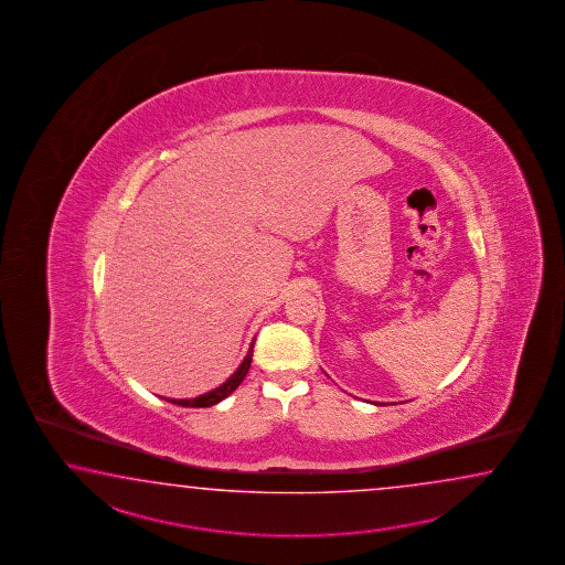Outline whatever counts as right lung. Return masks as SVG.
I'll return each instance as SVG.
<instances>
[{
	"mask_svg": "<svg viewBox=\"0 0 565 565\" xmlns=\"http://www.w3.org/2000/svg\"><path fill=\"white\" fill-rule=\"evenodd\" d=\"M253 351L254 341L250 343V349H248L246 358H244V361L238 365V370L232 373L224 384L217 385L216 390H212V392H207V394H202V396L193 397V399H169L168 397V402H173V404L183 406V408H210V406H214L217 402L226 399V397H228L230 394H232V392L242 384V380L246 377V373L250 370V363H253Z\"/></svg>",
	"mask_w": 565,
	"mask_h": 565,
	"instance_id": "add662e5",
	"label": "right lung"
}]
</instances>
